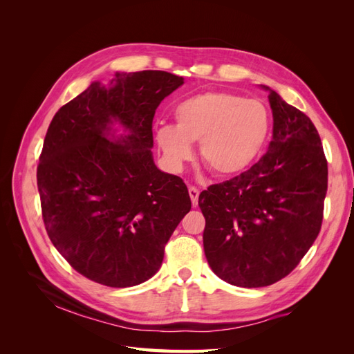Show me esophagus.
I'll list each match as a JSON object with an SVG mask.
<instances>
[{
	"label": "esophagus",
	"instance_id": "34e87169",
	"mask_svg": "<svg viewBox=\"0 0 354 354\" xmlns=\"http://www.w3.org/2000/svg\"><path fill=\"white\" fill-rule=\"evenodd\" d=\"M189 196L192 199V205L196 207L198 205V199H199V189L190 186L189 187Z\"/></svg>",
	"mask_w": 354,
	"mask_h": 354
}]
</instances>
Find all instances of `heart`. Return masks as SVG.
<instances>
[{"label": "heart", "instance_id": "heart-1", "mask_svg": "<svg viewBox=\"0 0 354 354\" xmlns=\"http://www.w3.org/2000/svg\"><path fill=\"white\" fill-rule=\"evenodd\" d=\"M176 125H160L156 143L173 168L199 156L218 177L236 176L259 158L270 133V113L260 100L226 91H207L180 102Z\"/></svg>", "mask_w": 354, "mask_h": 354}]
</instances>
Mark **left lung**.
I'll list each match as a JSON object with an SVG mask.
<instances>
[{
	"mask_svg": "<svg viewBox=\"0 0 354 354\" xmlns=\"http://www.w3.org/2000/svg\"><path fill=\"white\" fill-rule=\"evenodd\" d=\"M273 138L248 171L199 195L203 251L220 279L269 286L291 273L316 241L324 218L328 162L310 118L266 85Z\"/></svg>",
	"mask_w": 354,
	"mask_h": 354,
	"instance_id": "obj_1",
	"label": "left lung"
}]
</instances>
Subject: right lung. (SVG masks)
<instances>
[{
    "mask_svg": "<svg viewBox=\"0 0 354 354\" xmlns=\"http://www.w3.org/2000/svg\"><path fill=\"white\" fill-rule=\"evenodd\" d=\"M183 82L164 71L116 72L53 118L37 168L42 220L90 281L127 288L151 279L192 208L183 180L160 171L151 151L155 111Z\"/></svg>",
    "mask_w": 354,
    "mask_h": 354,
    "instance_id": "1",
    "label": "right lung"
}]
</instances>
